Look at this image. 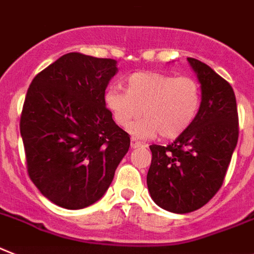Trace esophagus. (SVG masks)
Masks as SVG:
<instances>
[{
	"mask_svg": "<svg viewBox=\"0 0 254 254\" xmlns=\"http://www.w3.org/2000/svg\"><path fill=\"white\" fill-rule=\"evenodd\" d=\"M130 146H131V148H137V147H143L144 144L142 143V142H139V140H137V139H134V138H131Z\"/></svg>",
	"mask_w": 254,
	"mask_h": 254,
	"instance_id": "1",
	"label": "esophagus"
}]
</instances>
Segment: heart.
<instances>
[{
    "instance_id": "obj_1",
    "label": "heart",
    "mask_w": 254,
    "mask_h": 254,
    "mask_svg": "<svg viewBox=\"0 0 254 254\" xmlns=\"http://www.w3.org/2000/svg\"><path fill=\"white\" fill-rule=\"evenodd\" d=\"M104 104L115 123L129 127L142 115L146 116L130 127L133 135L177 138L193 123L201 104V87L193 77L135 72L127 78L125 93L111 87L104 94Z\"/></svg>"
}]
</instances>
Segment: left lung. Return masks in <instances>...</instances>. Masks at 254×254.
<instances>
[{"label":"left lung","mask_w":254,"mask_h":254,"mask_svg":"<svg viewBox=\"0 0 254 254\" xmlns=\"http://www.w3.org/2000/svg\"><path fill=\"white\" fill-rule=\"evenodd\" d=\"M201 84L193 123L168 146L152 144L147 186L163 209L190 213L205 205L225 181L239 138V116L231 85L209 65L187 58Z\"/></svg>","instance_id":"1"}]
</instances>
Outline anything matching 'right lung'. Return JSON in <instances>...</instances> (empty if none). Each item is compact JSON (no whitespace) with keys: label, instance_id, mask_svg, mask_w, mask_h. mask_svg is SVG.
<instances>
[{"label":"right lung","instance_id":"obj_1","mask_svg":"<svg viewBox=\"0 0 254 254\" xmlns=\"http://www.w3.org/2000/svg\"><path fill=\"white\" fill-rule=\"evenodd\" d=\"M116 61L68 53L32 80L20 116L27 172L40 192L65 209L99 200L130 146L104 93Z\"/></svg>","mask_w":254,"mask_h":254}]
</instances>
